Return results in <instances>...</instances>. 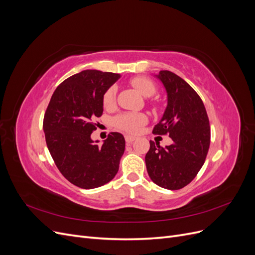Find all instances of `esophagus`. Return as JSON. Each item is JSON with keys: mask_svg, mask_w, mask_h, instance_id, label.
<instances>
[{"mask_svg": "<svg viewBox=\"0 0 255 255\" xmlns=\"http://www.w3.org/2000/svg\"><path fill=\"white\" fill-rule=\"evenodd\" d=\"M135 139H136V137H134V136H129V135H127V136H126V141H127L128 143H132Z\"/></svg>", "mask_w": 255, "mask_h": 255, "instance_id": "1", "label": "esophagus"}]
</instances>
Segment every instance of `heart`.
Masks as SVG:
<instances>
[{"instance_id":"obj_1","label":"heart","mask_w":255,"mask_h":255,"mask_svg":"<svg viewBox=\"0 0 255 255\" xmlns=\"http://www.w3.org/2000/svg\"><path fill=\"white\" fill-rule=\"evenodd\" d=\"M130 85L145 98L154 96L157 91L155 83L148 78H144V76L134 78L130 81ZM116 94H117V88L115 86H111L104 92L102 102L106 110H111L116 105ZM145 123V115L137 113H122L113 119V125L127 133H136Z\"/></svg>"}]
</instances>
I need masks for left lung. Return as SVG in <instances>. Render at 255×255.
I'll use <instances>...</instances> for the list:
<instances>
[{
  "mask_svg": "<svg viewBox=\"0 0 255 255\" xmlns=\"http://www.w3.org/2000/svg\"><path fill=\"white\" fill-rule=\"evenodd\" d=\"M157 78L167 91L168 104L153 134L169 135L165 148L150 140L145 154L146 171L158 186L176 190L188 185L202 168L211 142V128L201 98L188 83L171 71Z\"/></svg>",
  "mask_w": 255,
  "mask_h": 255,
  "instance_id": "8db88e82",
  "label": "left lung"
}]
</instances>
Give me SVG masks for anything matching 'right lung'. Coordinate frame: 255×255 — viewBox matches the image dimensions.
Segmentation results:
<instances>
[{
    "label": "right lung",
    "mask_w": 255,
    "mask_h": 255,
    "mask_svg": "<svg viewBox=\"0 0 255 255\" xmlns=\"http://www.w3.org/2000/svg\"><path fill=\"white\" fill-rule=\"evenodd\" d=\"M120 78L113 72L84 70L68 78L54 91L44 113L48 149L60 173L75 186L92 189L117 174L126 140L112 132L102 145L91 139L95 119L103 114V95Z\"/></svg>",
    "instance_id": "1"
}]
</instances>
